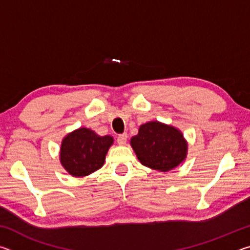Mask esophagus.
Listing matches in <instances>:
<instances>
[{"instance_id": "34e87169", "label": "esophagus", "mask_w": 250, "mask_h": 250, "mask_svg": "<svg viewBox=\"0 0 250 250\" xmlns=\"http://www.w3.org/2000/svg\"><path fill=\"white\" fill-rule=\"evenodd\" d=\"M126 139H128V134H126V133L119 134V135H118V138H117V142H118V145H120V146H124V145H125Z\"/></svg>"}]
</instances>
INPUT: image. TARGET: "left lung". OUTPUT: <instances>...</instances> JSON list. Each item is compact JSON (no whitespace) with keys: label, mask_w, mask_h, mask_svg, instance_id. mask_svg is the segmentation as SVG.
<instances>
[{"label":"left lung","mask_w":250,"mask_h":250,"mask_svg":"<svg viewBox=\"0 0 250 250\" xmlns=\"http://www.w3.org/2000/svg\"><path fill=\"white\" fill-rule=\"evenodd\" d=\"M130 145L142 166L160 172L173 170L188 156V145L181 130L160 121L141 125Z\"/></svg>","instance_id":"obj_1"}]
</instances>
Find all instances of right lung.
<instances>
[{"label": "right lung", "mask_w": 250, "mask_h": 250, "mask_svg": "<svg viewBox=\"0 0 250 250\" xmlns=\"http://www.w3.org/2000/svg\"><path fill=\"white\" fill-rule=\"evenodd\" d=\"M112 145L111 135L101 137L91 129L79 128L62 139L59 160L67 173L83 177L103 167L105 155Z\"/></svg>", "instance_id": "1"}]
</instances>
